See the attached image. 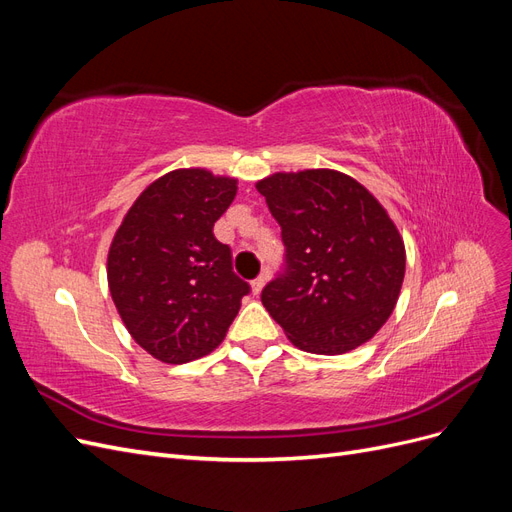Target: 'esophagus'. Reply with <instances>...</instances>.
Listing matches in <instances>:
<instances>
[{
  "label": "esophagus",
  "mask_w": 512,
  "mask_h": 512,
  "mask_svg": "<svg viewBox=\"0 0 512 512\" xmlns=\"http://www.w3.org/2000/svg\"><path fill=\"white\" fill-rule=\"evenodd\" d=\"M265 282H267V275H258L256 280L252 282V292L260 294V290H262V286H265Z\"/></svg>",
  "instance_id": "esophagus-1"
}]
</instances>
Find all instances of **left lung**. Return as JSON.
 Segmentation results:
<instances>
[{
	"label": "left lung",
	"instance_id": "left-lung-1",
	"mask_svg": "<svg viewBox=\"0 0 512 512\" xmlns=\"http://www.w3.org/2000/svg\"><path fill=\"white\" fill-rule=\"evenodd\" d=\"M282 228L284 265L262 305L305 352L344 354L393 314L406 273L395 224L359 181L337 170L277 173L256 183Z\"/></svg>",
	"mask_w": 512,
	"mask_h": 512
}]
</instances>
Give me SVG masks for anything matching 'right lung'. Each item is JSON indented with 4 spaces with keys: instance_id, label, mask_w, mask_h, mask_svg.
Wrapping results in <instances>:
<instances>
[{
    "instance_id": "1",
    "label": "right lung",
    "mask_w": 512,
    "mask_h": 512,
    "mask_svg": "<svg viewBox=\"0 0 512 512\" xmlns=\"http://www.w3.org/2000/svg\"><path fill=\"white\" fill-rule=\"evenodd\" d=\"M237 181L203 168L173 170L136 198L108 252V288L138 346L162 363L218 348L250 284L213 235Z\"/></svg>"
}]
</instances>
